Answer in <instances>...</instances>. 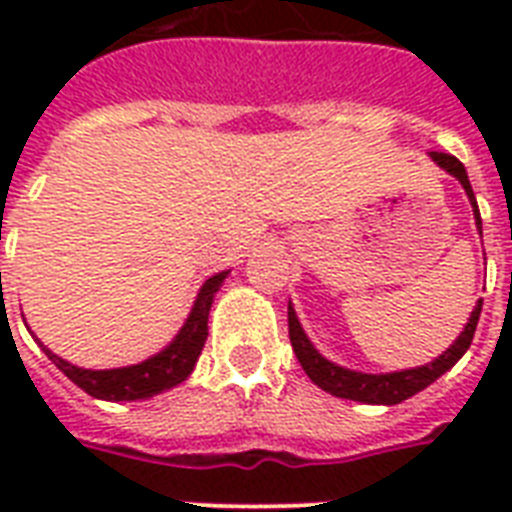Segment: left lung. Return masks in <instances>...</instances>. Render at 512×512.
Wrapping results in <instances>:
<instances>
[{
  "label": "left lung",
  "mask_w": 512,
  "mask_h": 512,
  "mask_svg": "<svg viewBox=\"0 0 512 512\" xmlns=\"http://www.w3.org/2000/svg\"><path fill=\"white\" fill-rule=\"evenodd\" d=\"M430 159L441 167L444 172L460 180V185L468 193L470 207H473V217H476V228L481 233V212H478L476 196H473V188H470L468 172L462 167L460 159H454L449 154H438V151H430ZM481 305L484 300H478L476 308L470 311V319L465 324V329L460 332V337L449 345V348L441 353L438 358H433L430 364L412 366V369H401V372H382V374H369V372H356V369H348V366H340L335 361H329L327 356H321L316 345L311 342V337L305 335L303 324L297 319V311L292 300H289L287 316H289V340H292V350H295L297 361L305 369V374L311 377L313 385H319L321 390H327L337 398H348V401H361V404H374V406H393L401 404L406 398H412L414 393H420L436 382L444 372H449L462 356L465 350L470 348L473 335H476L478 316H481Z\"/></svg>",
  "instance_id": "left-lung-1"
}]
</instances>
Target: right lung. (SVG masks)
<instances>
[{
	"instance_id": "right-lung-1",
	"label": "right lung",
	"mask_w": 512,
	"mask_h": 512,
	"mask_svg": "<svg viewBox=\"0 0 512 512\" xmlns=\"http://www.w3.org/2000/svg\"><path fill=\"white\" fill-rule=\"evenodd\" d=\"M228 273L231 271L215 273L201 284L188 319L183 321V327L172 337L170 345H164L159 353L148 356L146 361H138V364L114 366V369H84V366L71 364L66 358H60L58 353H52L47 345L39 342V337H36V342L42 345L44 356L50 358L68 380L76 382L92 398H100V401H143V398H154L164 390L177 388L180 382L191 377L193 366L201 356V348L207 342L209 308L215 303V295L223 287V281L228 279Z\"/></svg>"
}]
</instances>
